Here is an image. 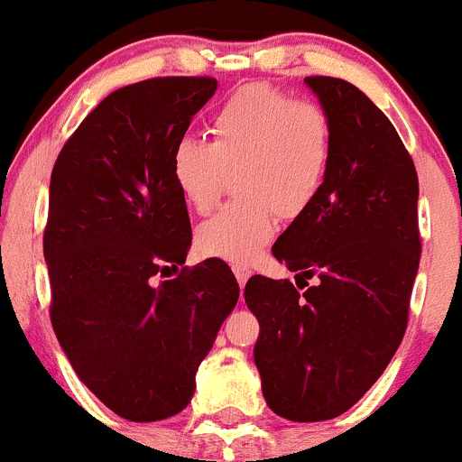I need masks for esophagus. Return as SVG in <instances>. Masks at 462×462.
<instances>
[{"label": "esophagus", "mask_w": 462, "mask_h": 462, "mask_svg": "<svg viewBox=\"0 0 462 462\" xmlns=\"http://www.w3.org/2000/svg\"><path fill=\"white\" fill-rule=\"evenodd\" d=\"M233 273H236L237 282H240V287H245V282L249 281L251 272L246 267H242V264H233Z\"/></svg>", "instance_id": "esophagus-1"}]
</instances>
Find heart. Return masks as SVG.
I'll use <instances>...</instances> for the list:
<instances>
[{"mask_svg": "<svg viewBox=\"0 0 462 462\" xmlns=\"http://www.w3.org/2000/svg\"><path fill=\"white\" fill-rule=\"evenodd\" d=\"M211 143L186 136L172 150V181L195 213H208L236 175L240 199L195 233L199 254L249 264L272 240L276 213L296 217L317 199L332 162V118L314 100L246 85L213 114Z\"/></svg>", "mask_w": 462, "mask_h": 462, "instance_id": "heart-1", "label": "heart"}]
</instances>
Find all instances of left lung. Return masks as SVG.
Wrapping results in <instances>:
<instances>
[{
  "instance_id": "obj_1",
  "label": "left lung",
  "mask_w": 462,
  "mask_h": 462,
  "mask_svg": "<svg viewBox=\"0 0 462 462\" xmlns=\"http://www.w3.org/2000/svg\"><path fill=\"white\" fill-rule=\"evenodd\" d=\"M305 85L332 118L330 171L272 249L305 290L251 276L245 300L260 323L254 359L269 409L319 422L362 400L395 355L422 246L418 172L393 123L341 78Z\"/></svg>"
}]
</instances>
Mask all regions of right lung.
<instances>
[{
  "mask_svg": "<svg viewBox=\"0 0 462 462\" xmlns=\"http://www.w3.org/2000/svg\"><path fill=\"white\" fill-rule=\"evenodd\" d=\"M216 89V78L168 76L112 91L51 172V326L82 384L132 422L186 409L240 296L225 260L179 269L193 233L172 150ZM172 271L180 273L156 282Z\"/></svg>",
  "mask_w": 462,
  "mask_h": 462,
  "instance_id": "obj_1",
  "label": "right lung"
}]
</instances>
